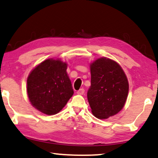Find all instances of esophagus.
<instances>
[{
  "instance_id": "esophagus-1",
  "label": "esophagus",
  "mask_w": 158,
  "mask_h": 158,
  "mask_svg": "<svg viewBox=\"0 0 158 158\" xmlns=\"http://www.w3.org/2000/svg\"><path fill=\"white\" fill-rule=\"evenodd\" d=\"M84 93H85V89L83 88L80 89L79 90L77 91V94H83Z\"/></svg>"
}]
</instances>
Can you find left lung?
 <instances>
[{
  "mask_svg": "<svg viewBox=\"0 0 158 158\" xmlns=\"http://www.w3.org/2000/svg\"><path fill=\"white\" fill-rule=\"evenodd\" d=\"M91 85L87 99L92 113L99 119L120 111L128 93V82L123 69L114 60L102 57L90 64Z\"/></svg>",
  "mask_w": 158,
  "mask_h": 158,
  "instance_id": "8db88e82",
  "label": "left lung"
}]
</instances>
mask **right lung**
<instances>
[{
  "label": "right lung",
  "mask_w": 158,
  "mask_h": 158,
  "mask_svg": "<svg viewBox=\"0 0 158 158\" xmlns=\"http://www.w3.org/2000/svg\"><path fill=\"white\" fill-rule=\"evenodd\" d=\"M67 64L49 59L39 64L27 80L28 98L34 107L47 115L59 113L73 94Z\"/></svg>",
  "instance_id": "1"
}]
</instances>
